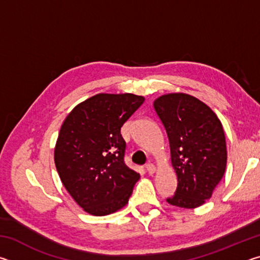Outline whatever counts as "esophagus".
<instances>
[{
  "label": "esophagus",
  "instance_id": "esophagus-1",
  "mask_svg": "<svg viewBox=\"0 0 260 260\" xmlns=\"http://www.w3.org/2000/svg\"><path fill=\"white\" fill-rule=\"evenodd\" d=\"M146 170H147V172L149 174H153V173H155V171H156V166L153 165L152 162H148V164L146 165Z\"/></svg>",
  "mask_w": 260,
  "mask_h": 260
}]
</instances>
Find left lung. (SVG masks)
I'll list each match as a JSON object with an SVG mask.
<instances>
[{
  "mask_svg": "<svg viewBox=\"0 0 260 260\" xmlns=\"http://www.w3.org/2000/svg\"><path fill=\"white\" fill-rule=\"evenodd\" d=\"M153 108L169 136L178 178L177 190L166 202L183 209L199 208L211 199L226 170L221 121L205 103L184 93L161 95Z\"/></svg>",
  "mask_w": 260,
  "mask_h": 260,
  "instance_id": "left-lung-1",
  "label": "left lung"
}]
</instances>
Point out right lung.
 I'll list each match as a JSON object with an SVG mask.
<instances>
[{"label":"right lung","instance_id":"obj_1","mask_svg":"<svg viewBox=\"0 0 260 260\" xmlns=\"http://www.w3.org/2000/svg\"><path fill=\"white\" fill-rule=\"evenodd\" d=\"M144 102L143 96H91L68 114L54 158L60 181L77 204L93 215H107L128 203L140 174L124 162L122 125Z\"/></svg>","mask_w":260,"mask_h":260}]
</instances>
